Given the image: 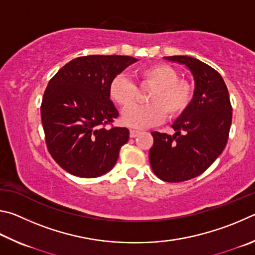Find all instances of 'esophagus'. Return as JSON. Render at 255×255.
I'll return each instance as SVG.
<instances>
[{
	"instance_id": "34e87169",
	"label": "esophagus",
	"mask_w": 255,
	"mask_h": 255,
	"mask_svg": "<svg viewBox=\"0 0 255 255\" xmlns=\"http://www.w3.org/2000/svg\"><path fill=\"white\" fill-rule=\"evenodd\" d=\"M139 134H140L139 131H136V130H130V136H131V137H136Z\"/></svg>"
}]
</instances>
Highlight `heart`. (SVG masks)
Wrapping results in <instances>:
<instances>
[{
  "label": "heart",
  "mask_w": 255,
  "mask_h": 255,
  "mask_svg": "<svg viewBox=\"0 0 255 255\" xmlns=\"http://www.w3.org/2000/svg\"><path fill=\"white\" fill-rule=\"evenodd\" d=\"M136 82L151 86L145 97L149 104L130 107L122 115V122L130 128H143L152 127L169 118L184 113L190 104L193 93L185 80L178 79L177 71L166 64H154L135 74ZM112 101L122 109H127L135 102L136 87L124 75H119L110 84Z\"/></svg>",
  "instance_id": "heart-1"
}]
</instances>
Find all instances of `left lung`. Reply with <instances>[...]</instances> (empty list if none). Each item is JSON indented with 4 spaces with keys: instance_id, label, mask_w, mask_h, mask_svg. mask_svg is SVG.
I'll return each mask as SVG.
<instances>
[{
    "instance_id": "8db88e82",
    "label": "left lung",
    "mask_w": 255,
    "mask_h": 255,
    "mask_svg": "<svg viewBox=\"0 0 255 255\" xmlns=\"http://www.w3.org/2000/svg\"><path fill=\"white\" fill-rule=\"evenodd\" d=\"M164 59L190 70L195 91L188 107L171 125L175 134L151 133L149 160L160 179L181 182L203 173L223 152L232 124V105L224 79L211 66L188 56Z\"/></svg>"
}]
</instances>
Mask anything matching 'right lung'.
I'll use <instances>...</instances> for the list:
<instances>
[{"mask_svg": "<svg viewBox=\"0 0 255 255\" xmlns=\"http://www.w3.org/2000/svg\"><path fill=\"white\" fill-rule=\"evenodd\" d=\"M135 61L130 56L78 57L50 79L41 103L42 127L49 153L67 172L95 178L115 166L130 132L104 128L119 116L109 88Z\"/></svg>", "mask_w": 255, "mask_h": 255, "instance_id": "1", "label": "right lung"}]
</instances>
